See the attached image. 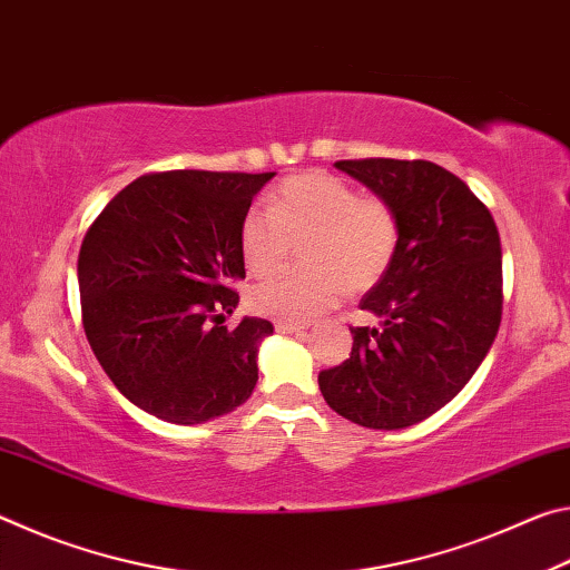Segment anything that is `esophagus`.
I'll return each mask as SVG.
<instances>
[{"instance_id": "1", "label": "esophagus", "mask_w": 570, "mask_h": 570, "mask_svg": "<svg viewBox=\"0 0 570 570\" xmlns=\"http://www.w3.org/2000/svg\"><path fill=\"white\" fill-rule=\"evenodd\" d=\"M276 332L278 334H294V332H304V324H288V322H276Z\"/></svg>"}]
</instances>
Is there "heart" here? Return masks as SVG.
<instances>
[{
    "instance_id": "heart-1",
    "label": "heart",
    "mask_w": 570,
    "mask_h": 570,
    "mask_svg": "<svg viewBox=\"0 0 570 570\" xmlns=\"http://www.w3.org/2000/svg\"><path fill=\"white\" fill-rule=\"evenodd\" d=\"M306 246L308 272L276 274L250 292L258 314L304 324L330 308L346 286L364 292L387 274L400 246V218L387 200L362 196L352 183L312 170L284 180L240 224V256L254 276L286 264L292 244Z\"/></svg>"
}]
</instances>
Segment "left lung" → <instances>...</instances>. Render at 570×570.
I'll return each mask as SVG.
<instances>
[{"instance_id": "left-lung-1", "label": "left lung", "mask_w": 570, "mask_h": 570, "mask_svg": "<svg viewBox=\"0 0 570 570\" xmlns=\"http://www.w3.org/2000/svg\"><path fill=\"white\" fill-rule=\"evenodd\" d=\"M336 168L397 210L400 246L350 326L352 352L320 372L326 404L372 430H402L455 397L485 360L503 314V254L488 206L430 160L362 158Z\"/></svg>"}]
</instances>
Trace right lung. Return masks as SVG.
I'll use <instances>...</instances> for the list:
<instances>
[{
  "label": "right lung",
  "mask_w": 570,
  "mask_h": 570,
  "mask_svg": "<svg viewBox=\"0 0 570 570\" xmlns=\"http://www.w3.org/2000/svg\"><path fill=\"white\" fill-rule=\"evenodd\" d=\"M274 173L166 170L125 186L77 258L85 336L135 407L176 424L236 410L272 322L224 326L246 276L240 224Z\"/></svg>",
  "instance_id": "obj_1"
}]
</instances>
